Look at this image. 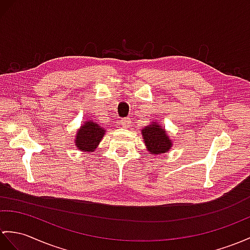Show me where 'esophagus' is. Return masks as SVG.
I'll use <instances>...</instances> for the list:
<instances>
[{
	"instance_id": "obj_1",
	"label": "esophagus",
	"mask_w": 250,
	"mask_h": 250,
	"mask_svg": "<svg viewBox=\"0 0 250 250\" xmlns=\"http://www.w3.org/2000/svg\"><path fill=\"white\" fill-rule=\"evenodd\" d=\"M130 124H131L130 118H124V119L120 120V125H121V126L124 127V129H129V127L131 126Z\"/></svg>"
}]
</instances>
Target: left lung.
<instances>
[{"mask_svg": "<svg viewBox=\"0 0 250 250\" xmlns=\"http://www.w3.org/2000/svg\"><path fill=\"white\" fill-rule=\"evenodd\" d=\"M142 135L145 146L150 154L166 153L172 147V142L164 125H161L156 121H152L150 125L143 127Z\"/></svg>", "mask_w": 250, "mask_h": 250, "instance_id": "1", "label": "left lung"}]
</instances>
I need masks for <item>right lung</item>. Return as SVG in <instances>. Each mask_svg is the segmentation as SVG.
Listing matches in <instances>:
<instances>
[{"mask_svg":"<svg viewBox=\"0 0 250 250\" xmlns=\"http://www.w3.org/2000/svg\"><path fill=\"white\" fill-rule=\"evenodd\" d=\"M105 127L101 126L94 120L83 121L77 134H75L74 144L80 151L94 152L95 149L105 134Z\"/></svg>","mask_w":250,"mask_h":250,"instance_id":"1","label":"right lung"}]
</instances>
